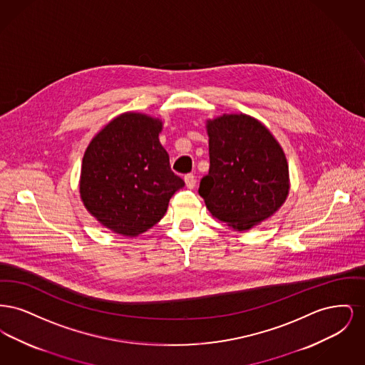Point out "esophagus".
Returning <instances> with one entry per match:
<instances>
[{"instance_id": "obj_1", "label": "esophagus", "mask_w": 365, "mask_h": 365, "mask_svg": "<svg viewBox=\"0 0 365 365\" xmlns=\"http://www.w3.org/2000/svg\"><path fill=\"white\" fill-rule=\"evenodd\" d=\"M185 182H186V186H187L189 189H194L197 179H195V176H194V175L187 174L185 175Z\"/></svg>"}]
</instances>
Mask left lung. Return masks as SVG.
<instances>
[{
    "instance_id": "obj_1",
    "label": "left lung",
    "mask_w": 365,
    "mask_h": 365,
    "mask_svg": "<svg viewBox=\"0 0 365 365\" xmlns=\"http://www.w3.org/2000/svg\"><path fill=\"white\" fill-rule=\"evenodd\" d=\"M209 173L198 194L220 222L249 230L277 212L289 192V167L277 139L256 119L208 122Z\"/></svg>"
}]
</instances>
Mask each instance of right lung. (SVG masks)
Segmentation results:
<instances>
[{
    "mask_svg": "<svg viewBox=\"0 0 365 365\" xmlns=\"http://www.w3.org/2000/svg\"><path fill=\"white\" fill-rule=\"evenodd\" d=\"M161 122L140 113H123L87 146L81 197L87 210L112 231L135 237L165 215L185 182L175 175L158 140Z\"/></svg>",
    "mask_w": 365,
    "mask_h": 365,
    "instance_id": "1",
    "label": "right lung"
}]
</instances>
